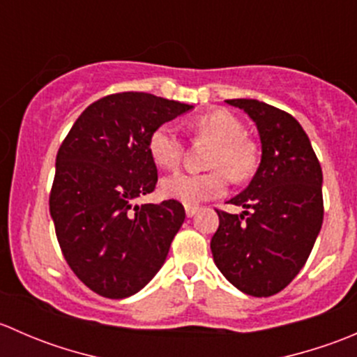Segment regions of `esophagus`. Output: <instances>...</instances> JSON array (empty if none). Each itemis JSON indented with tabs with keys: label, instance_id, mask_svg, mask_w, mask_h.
Listing matches in <instances>:
<instances>
[{
	"label": "esophagus",
	"instance_id": "34e87169",
	"mask_svg": "<svg viewBox=\"0 0 357 357\" xmlns=\"http://www.w3.org/2000/svg\"><path fill=\"white\" fill-rule=\"evenodd\" d=\"M185 211H186V215H188V218H193V215L197 214V211H199V207H195V205H186Z\"/></svg>",
	"mask_w": 357,
	"mask_h": 357
}]
</instances>
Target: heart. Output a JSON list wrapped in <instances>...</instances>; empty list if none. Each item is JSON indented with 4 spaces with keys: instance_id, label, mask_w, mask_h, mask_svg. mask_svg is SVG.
Returning <instances> with one entry per match:
<instances>
[{
    "instance_id": "heart-1",
    "label": "heart",
    "mask_w": 357,
    "mask_h": 357,
    "mask_svg": "<svg viewBox=\"0 0 357 357\" xmlns=\"http://www.w3.org/2000/svg\"><path fill=\"white\" fill-rule=\"evenodd\" d=\"M190 126L195 132L215 142L208 157V165L215 169L200 174L185 171L174 172L162 179L160 188L169 199L179 200L186 205H197L200 202L225 195L228 190L229 172L236 181L247 179L254 172L257 155L254 145L243 138L245 128L242 121L231 112H208L193 119ZM181 136L172 124L164 122L150 132L149 153L158 167H176L181 158ZM226 170L229 172L226 173Z\"/></svg>"
}]
</instances>
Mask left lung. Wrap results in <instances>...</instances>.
<instances>
[{"label":"left lung","mask_w":357,"mask_h":357,"mask_svg":"<svg viewBox=\"0 0 357 357\" xmlns=\"http://www.w3.org/2000/svg\"><path fill=\"white\" fill-rule=\"evenodd\" d=\"M257 126L261 164L229 204L242 214L215 211L212 257L231 285L254 297L282 291L298 275L323 225V172L302 126L259 100H226Z\"/></svg>","instance_id":"obj_1"}]
</instances>
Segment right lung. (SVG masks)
<instances>
[{
	"mask_svg": "<svg viewBox=\"0 0 357 357\" xmlns=\"http://www.w3.org/2000/svg\"><path fill=\"white\" fill-rule=\"evenodd\" d=\"M192 109L150 93H115L82 112L60 145L50 214L67 264L102 297L142 290L185 222L178 200L132 202L157 185L150 132Z\"/></svg>",
	"mask_w": 357,
	"mask_h": 357,
	"instance_id": "right-lung-1",
	"label": "right lung"
}]
</instances>
